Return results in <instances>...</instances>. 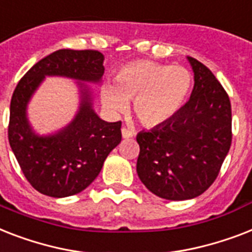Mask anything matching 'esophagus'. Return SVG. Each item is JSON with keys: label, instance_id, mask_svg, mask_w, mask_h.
I'll return each mask as SVG.
<instances>
[{"label": "esophagus", "instance_id": "esophagus-1", "mask_svg": "<svg viewBox=\"0 0 252 252\" xmlns=\"http://www.w3.org/2000/svg\"><path fill=\"white\" fill-rule=\"evenodd\" d=\"M121 131H122V136H124L125 139L132 138V136H134V132H132L131 130L126 128V127H122V130H121Z\"/></svg>", "mask_w": 252, "mask_h": 252}]
</instances>
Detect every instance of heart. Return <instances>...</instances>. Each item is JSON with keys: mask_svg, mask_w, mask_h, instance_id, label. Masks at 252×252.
<instances>
[{"mask_svg": "<svg viewBox=\"0 0 252 252\" xmlns=\"http://www.w3.org/2000/svg\"><path fill=\"white\" fill-rule=\"evenodd\" d=\"M191 86L192 74L185 66L138 60L120 67L113 83L102 84L100 97L113 114L126 112L132 101L136 120L146 127H156L178 113Z\"/></svg>", "mask_w": 252, "mask_h": 252, "instance_id": "heart-1", "label": "heart"}]
</instances>
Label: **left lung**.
<instances>
[{
  "instance_id": "obj_1",
  "label": "left lung",
  "mask_w": 252,
  "mask_h": 252,
  "mask_svg": "<svg viewBox=\"0 0 252 252\" xmlns=\"http://www.w3.org/2000/svg\"><path fill=\"white\" fill-rule=\"evenodd\" d=\"M190 100L166 124L136 135V172L144 186L168 200L196 198L220 173L231 144V105L213 72L192 57Z\"/></svg>"
}]
</instances>
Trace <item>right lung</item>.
<instances>
[{"label": "right lung", "mask_w": 252, "mask_h": 252, "mask_svg": "<svg viewBox=\"0 0 252 252\" xmlns=\"http://www.w3.org/2000/svg\"><path fill=\"white\" fill-rule=\"evenodd\" d=\"M102 62L98 50H56L32 66L14 90L7 128L10 147L24 177L41 194L65 198L90 186L110 151L120 144L121 121H102L92 109L88 88L80 83L82 102L71 124L54 135L39 136L27 121L28 101L45 75L97 83L104 74Z\"/></svg>", "instance_id": "obj_1"}]
</instances>
